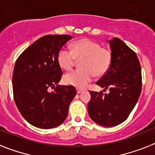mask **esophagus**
<instances>
[{
	"instance_id": "esophagus-1",
	"label": "esophagus",
	"mask_w": 155,
	"mask_h": 155,
	"mask_svg": "<svg viewBox=\"0 0 155 155\" xmlns=\"http://www.w3.org/2000/svg\"><path fill=\"white\" fill-rule=\"evenodd\" d=\"M83 91V90H81V89H76V92H77L78 94H79V93H81Z\"/></svg>"
}]
</instances>
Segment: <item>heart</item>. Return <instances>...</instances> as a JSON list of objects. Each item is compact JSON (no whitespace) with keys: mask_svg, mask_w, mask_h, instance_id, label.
I'll list each match as a JSON object with an SVG mask.
<instances>
[{"mask_svg":"<svg viewBox=\"0 0 155 155\" xmlns=\"http://www.w3.org/2000/svg\"><path fill=\"white\" fill-rule=\"evenodd\" d=\"M110 49L102 47L100 42L90 38H82L73 42L71 51L65 48L59 50L57 60L60 68L69 71L73 67L76 59L79 61L80 69L64 76L65 84L84 88L93 80L94 75L103 76L110 69L112 62Z\"/></svg>","mask_w":155,"mask_h":155,"instance_id":"obj_1","label":"heart"}]
</instances>
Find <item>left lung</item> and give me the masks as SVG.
<instances>
[{
    "mask_svg": "<svg viewBox=\"0 0 155 155\" xmlns=\"http://www.w3.org/2000/svg\"><path fill=\"white\" fill-rule=\"evenodd\" d=\"M109 43L112 62L97 84L104 90L109 89L110 93L90 91L91 100L88 104L91 119L108 127L127 119L138 100L142 86L141 69L136 53L117 38L110 40Z\"/></svg>",
    "mask_w": 155,
    "mask_h": 155,
    "instance_id": "8db88e82",
    "label": "left lung"
}]
</instances>
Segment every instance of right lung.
<instances>
[{
    "instance_id": "add662e5",
    "label": "right lung",
    "mask_w": 155,
    "mask_h": 155,
    "mask_svg": "<svg viewBox=\"0 0 155 155\" xmlns=\"http://www.w3.org/2000/svg\"><path fill=\"white\" fill-rule=\"evenodd\" d=\"M72 37L48 35L40 38L19 55L12 77L14 100L23 117L33 126L50 129L60 125L76 95L72 86L58 85L62 71L59 50ZM54 88L53 92H49Z\"/></svg>"
}]
</instances>
